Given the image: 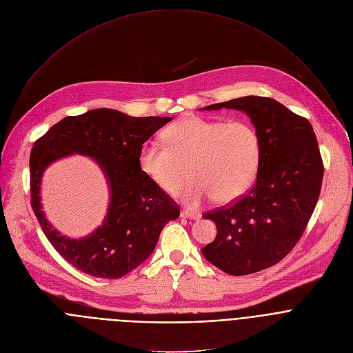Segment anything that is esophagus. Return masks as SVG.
<instances>
[{
	"mask_svg": "<svg viewBox=\"0 0 353 353\" xmlns=\"http://www.w3.org/2000/svg\"><path fill=\"white\" fill-rule=\"evenodd\" d=\"M181 218L197 221V219L200 218V215H199V214H194V212H189V211H181Z\"/></svg>",
	"mask_w": 353,
	"mask_h": 353,
	"instance_id": "obj_1",
	"label": "esophagus"
}]
</instances>
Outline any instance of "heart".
<instances>
[{
  "instance_id": "obj_1",
  "label": "heart",
  "mask_w": 353,
  "mask_h": 353,
  "mask_svg": "<svg viewBox=\"0 0 353 353\" xmlns=\"http://www.w3.org/2000/svg\"><path fill=\"white\" fill-rule=\"evenodd\" d=\"M157 142L142 145L138 164L143 175L167 193L183 183L188 168L192 181L178 194L185 205L197 208L211 199L228 204L254 183L261 141L247 121H216L188 116L168 125Z\"/></svg>"
}]
</instances>
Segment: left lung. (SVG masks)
I'll return each mask as SVG.
<instances>
[{
    "instance_id": "obj_1",
    "label": "left lung",
    "mask_w": 353,
    "mask_h": 353,
    "mask_svg": "<svg viewBox=\"0 0 353 353\" xmlns=\"http://www.w3.org/2000/svg\"><path fill=\"white\" fill-rule=\"evenodd\" d=\"M245 113L261 141L256 181L228 208L204 214L216 237L204 258L228 274L244 276L281 261L302 236L319 199L323 163L310 123L274 99L243 97L203 108Z\"/></svg>"
}]
</instances>
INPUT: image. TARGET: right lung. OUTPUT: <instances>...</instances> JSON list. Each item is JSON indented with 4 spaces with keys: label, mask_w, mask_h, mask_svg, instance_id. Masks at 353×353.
Instances as JSON below:
<instances>
[{
    "label": "right lung",
    "mask_w": 353,
    "mask_h": 353,
    "mask_svg": "<svg viewBox=\"0 0 353 353\" xmlns=\"http://www.w3.org/2000/svg\"><path fill=\"white\" fill-rule=\"evenodd\" d=\"M171 120L94 109L62 119L36 141L30 153L32 207L50 243L79 270L101 279L125 276L152 255L163 228L179 216L178 204L149 181L138 164L142 145ZM73 154L92 158L110 189L103 225L80 239L65 236L54 228L41 203L45 170Z\"/></svg>",
    "instance_id": "1"
}]
</instances>
